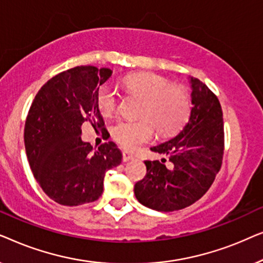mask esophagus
<instances>
[{
	"instance_id": "34e87169",
	"label": "esophagus",
	"mask_w": 263,
	"mask_h": 263,
	"mask_svg": "<svg viewBox=\"0 0 263 263\" xmlns=\"http://www.w3.org/2000/svg\"><path fill=\"white\" fill-rule=\"evenodd\" d=\"M122 156H123V161H129L133 159V154L129 153L128 151H123V152H122Z\"/></svg>"
}]
</instances>
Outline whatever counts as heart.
<instances>
[{
    "label": "heart",
    "instance_id": "b5f03b06",
    "mask_svg": "<svg viewBox=\"0 0 263 263\" xmlns=\"http://www.w3.org/2000/svg\"><path fill=\"white\" fill-rule=\"evenodd\" d=\"M122 87L129 96L142 99L139 121H118L111 133L122 147L138 148L148 142L154 128L160 136H170L181 130L192 111L189 93L181 85L170 84L166 78L154 73H136L122 80ZM97 105L104 116H111L117 107V97L107 86L98 88Z\"/></svg>",
    "mask_w": 263,
    "mask_h": 263
}]
</instances>
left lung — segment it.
I'll use <instances>...</instances> for the list:
<instances>
[{"label":"left lung","instance_id":"left-lung-1","mask_svg":"<svg viewBox=\"0 0 263 263\" xmlns=\"http://www.w3.org/2000/svg\"><path fill=\"white\" fill-rule=\"evenodd\" d=\"M192 82L188 123L174 139L152 147L166 159L146 160V176L136 182L134 193L143 206L160 212L185 208L201 199L220 170L224 156V121L218 97L196 78Z\"/></svg>","mask_w":263,"mask_h":263}]
</instances>
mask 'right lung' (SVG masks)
I'll list each match as a JSON object with an SVG mask.
<instances>
[{"label":"right lung","instance_id":"obj_1","mask_svg":"<svg viewBox=\"0 0 263 263\" xmlns=\"http://www.w3.org/2000/svg\"><path fill=\"white\" fill-rule=\"evenodd\" d=\"M111 73L93 66L64 70L39 89L28 111L24 140L31 170L43 192L63 206L98 200L106 171L122 161L115 142L93 148L80 136L86 121L106 130L96 96Z\"/></svg>","mask_w":263,"mask_h":263}]
</instances>
